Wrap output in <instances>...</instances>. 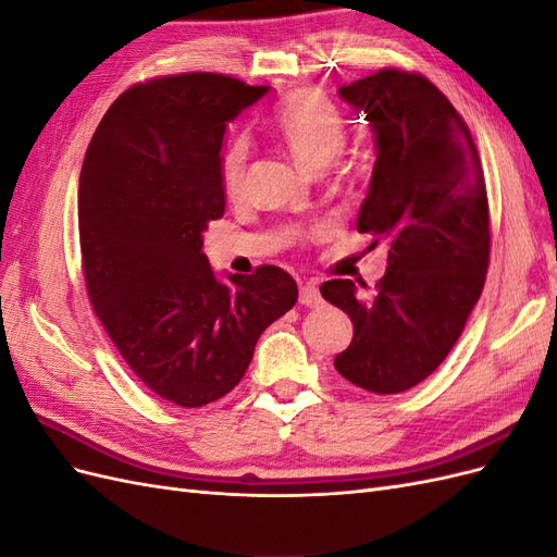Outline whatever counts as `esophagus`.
Returning a JSON list of instances; mask_svg holds the SVG:
<instances>
[{
	"label": "esophagus",
	"mask_w": 557,
	"mask_h": 557,
	"mask_svg": "<svg viewBox=\"0 0 557 557\" xmlns=\"http://www.w3.org/2000/svg\"><path fill=\"white\" fill-rule=\"evenodd\" d=\"M320 301H323V297H320V290L315 288L313 283L301 285V288H299V305H305V307H318Z\"/></svg>",
	"instance_id": "esophagus-1"
}]
</instances>
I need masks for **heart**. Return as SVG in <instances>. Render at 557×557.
<instances>
[{
	"mask_svg": "<svg viewBox=\"0 0 557 557\" xmlns=\"http://www.w3.org/2000/svg\"><path fill=\"white\" fill-rule=\"evenodd\" d=\"M272 127L278 139L293 150V156L311 166L323 170L342 153L348 139V121L327 95L313 88L290 92L276 107ZM248 144L234 139L221 160V181L227 199H239L246 190Z\"/></svg>",
	"mask_w": 557,
	"mask_h": 557,
	"instance_id": "obj_1",
	"label": "heart"
}]
</instances>
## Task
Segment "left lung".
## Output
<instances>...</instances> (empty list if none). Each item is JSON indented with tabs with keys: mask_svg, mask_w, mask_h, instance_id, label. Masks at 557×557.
I'll return each mask as SVG.
<instances>
[{
	"mask_svg": "<svg viewBox=\"0 0 557 557\" xmlns=\"http://www.w3.org/2000/svg\"><path fill=\"white\" fill-rule=\"evenodd\" d=\"M339 95L376 134L358 232L391 250L372 295L348 278L325 281L320 295L352 320L336 372L362 391L397 395L446 360L481 297L491 264L483 166L462 115L423 74L383 66Z\"/></svg>",
	"mask_w": 557,
	"mask_h": 557,
	"instance_id": "8db88e82",
	"label": "left lung"
}]
</instances>
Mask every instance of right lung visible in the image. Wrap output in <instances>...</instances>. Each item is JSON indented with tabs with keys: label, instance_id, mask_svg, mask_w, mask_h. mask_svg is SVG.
I'll return each mask as SVG.
<instances>
[{
	"label": "right lung",
	"instance_id": "1",
	"mask_svg": "<svg viewBox=\"0 0 557 557\" xmlns=\"http://www.w3.org/2000/svg\"><path fill=\"white\" fill-rule=\"evenodd\" d=\"M267 86L188 72L134 83L104 113L78 181L90 305L150 393L197 409L237 385L297 283L262 264L215 281L201 232L225 213V127Z\"/></svg>",
	"mask_w": 557,
	"mask_h": 557
}]
</instances>
